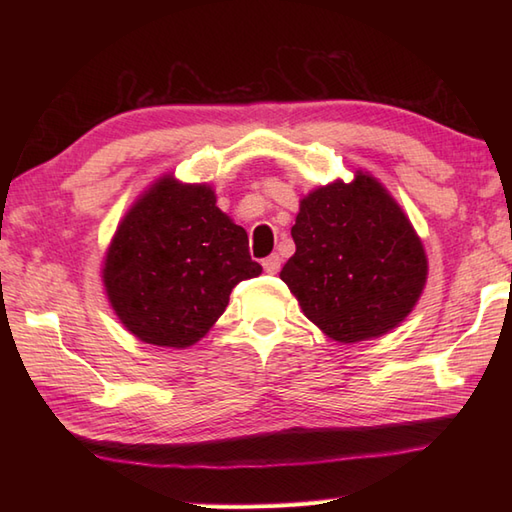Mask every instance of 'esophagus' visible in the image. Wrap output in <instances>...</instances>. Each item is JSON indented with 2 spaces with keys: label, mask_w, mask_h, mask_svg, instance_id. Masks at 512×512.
Returning <instances> with one entry per match:
<instances>
[{
  "label": "esophagus",
  "mask_w": 512,
  "mask_h": 512,
  "mask_svg": "<svg viewBox=\"0 0 512 512\" xmlns=\"http://www.w3.org/2000/svg\"><path fill=\"white\" fill-rule=\"evenodd\" d=\"M262 266H264V270L268 275H277L279 273V268H281V257L275 253V255H270V257H266L264 262H262Z\"/></svg>",
  "instance_id": "obj_1"
}]
</instances>
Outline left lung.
I'll use <instances>...</instances> for the list:
<instances>
[{
  "instance_id": "8db88e82",
  "label": "left lung",
  "mask_w": 512,
  "mask_h": 512,
  "mask_svg": "<svg viewBox=\"0 0 512 512\" xmlns=\"http://www.w3.org/2000/svg\"><path fill=\"white\" fill-rule=\"evenodd\" d=\"M295 255L279 277L303 314L339 343L378 339L405 321L427 284L422 239L372 173L334 180L299 202Z\"/></svg>"
}]
</instances>
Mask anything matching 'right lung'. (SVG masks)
I'll return each mask as SVG.
<instances>
[{"label":"right lung","mask_w":512,"mask_h":512,"mask_svg":"<svg viewBox=\"0 0 512 512\" xmlns=\"http://www.w3.org/2000/svg\"><path fill=\"white\" fill-rule=\"evenodd\" d=\"M213 187L165 173L118 222L103 257L105 295L138 341L184 350L222 317L239 281L262 275L242 226Z\"/></svg>","instance_id":"right-lung-1"}]
</instances>
